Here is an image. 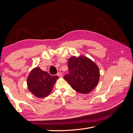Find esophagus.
I'll return each instance as SVG.
<instances>
[{
  "label": "esophagus",
  "instance_id": "esophagus-1",
  "mask_svg": "<svg viewBox=\"0 0 133 133\" xmlns=\"http://www.w3.org/2000/svg\"><path fill=\"white\" fill-rule=\"evenodd\" d=\"M57 75L58 76H59V77H62L63 74L62 73H60V72H59V73H58V74H57Z\"/></svg>",
  "mask_w": 133,
  "mask_h": 133
}]
</instances>
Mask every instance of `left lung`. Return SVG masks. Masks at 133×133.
<instances>
[{"mask_svg":"<svg viewBox=\"0 0 133 133\" xmlns=\"http://www.w3.org/2000/svg\"><path fill=\"white\" fill-rule=\"evenodd\" d=\"M69 74L64 76L74 90L80 93L88 94L97 85L100 71L97 65L84 56L69 59Z\"/></svg>","mask_w":133,"mask_h":133,"instance_id":"obj_1","label":"left lung"}]
</instances>
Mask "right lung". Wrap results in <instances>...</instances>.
I'll use <instances>...</instances> for the list:
<instances>
[{"label": "right lung", "instance_id": "right-lung-1", "mask_svg": "<svg viewBox=\"0 0 133 133\" xmlns=\"http://www.w3.org/2000/svg\"><path fill=\"white\" fill-rule=\"evenodd\" d=\"M58 78V76H51L47 72L37 67L32 70L28 75V89L38 98L46 97L51 92Z\"/></svg>", "mask_w": 133, "mask_h": 133}]
</instances>
